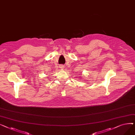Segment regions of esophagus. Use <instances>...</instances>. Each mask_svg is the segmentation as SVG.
Segmentation results:
<instances>
[{"mask_svg": "<svg viewBox=\"0 0 135 135\" xmlns=\"http://www.w3.org/2000/svg\"><path fill=\"white\" fill-rule=\"evenodd\" d=\"M59 68H60L61 69H63L64 68V66H62V65H61V66H60Z\"/></svg>", "mask_w": 135, "mask_h": 135, "instance_id": "obj_1", "label": "esophagus"}]
</instances>
